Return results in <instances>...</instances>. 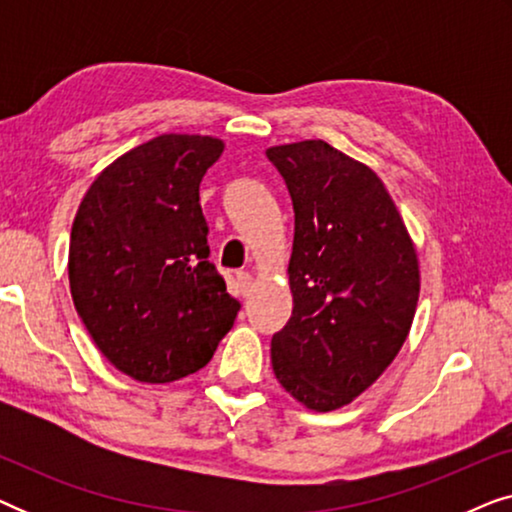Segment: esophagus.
I'll return each instance as SVG.
<instances>
[{"label":"esophagus","mask_w":512,"mask_h":512,"mask_svg":"<svg viewBox=\"0 0 512 512\" xmlns=\"http://www.w3.org/2000/svg\"><path fill=\"white\" fill-rule=\"evenodd\" d=\"M251 286H254V277H251L249 272H244V270L235 272V289L240 296H249Z\"/></svg>","instance_id":"esophagus-1"}]
</instances>
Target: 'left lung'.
Masks as SVG:
<instances>
[{
	"label": "left lung",
	"instance_id": "8db88e82",
	"mask_svg": "<svg viewBox=\"0 0 512 512\" xmlns=\"http://www.w3.org/2000/svg\"><path fill=\"white\" fill-rule=\"evenodd\" d=\"M296 233L293 312L272 335V370L289 394L331 412L396 359L419 298L417 251L380 177L321 139L272 146Z\"/></svg>",
	"mask_w": 512,
	"mask_h": 512
}]
</instances>
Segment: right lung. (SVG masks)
Segmentation results:
<instances>
[{
  "label": "right lung",
  "instance_id": "right-lung-1",
  "mask_svg": "<svg viewBox=\"0 0 512 512\" xmlns=\"http://www.w3.org/2000/svg\"><path fill=\"white\" fill-rule=\"evenodd\" d=\"M223 153L202 135H160L123 153L83 195L69 289L90 338L137 382L205 368L240 303L209 263L200 181Z\"/></svg>",
  "mask_w": 512,
  "mask_h": 512
}]
</instances>
